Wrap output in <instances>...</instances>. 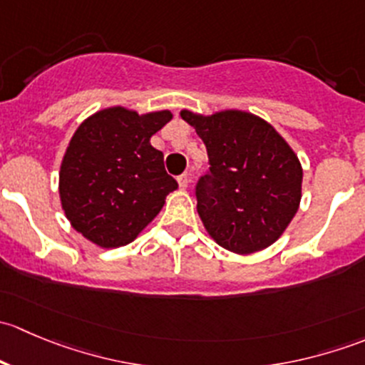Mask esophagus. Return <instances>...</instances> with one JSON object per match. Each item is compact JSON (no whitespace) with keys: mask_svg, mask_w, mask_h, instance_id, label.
<instances>
[{"mask_svg":"<svg viewBox=\"0 0 365 365\" xmlns=\"http://www.w3.org/2000/svg\"><path fill=\"white\" fill-rule=\"evenodd\" d=\"M176 180H178L180 189H187V185H189V175H187V173H183V175H180Z\"/></svg>","mask_w":365,"mask_h":365,"instance_id":"esophagus-1","label":"esophagus"}]
</instances>
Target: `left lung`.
<instances>
[{
  "label": "left lung",
  "mask_w": 365,
  "mask_h": 365,
  "mask_svg": "<svg viewBox=\"0 0 365 365\" xmlns=\"http://www.w3.org/2000/svg\"><path fill=\"white\" fill-rule=\"evenodd\" d=\"M210 160L196 187L206 233L227 251L252 254L281 238L302 200V164L286 139L256 114L183 109Z\"/></svg>",
  "instance_id": "8db88e82"
}]
</instances>
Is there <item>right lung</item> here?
Masks as SVG:
<instances>
[{"label": "right lung", "instance_id": "obj_1", "mask_svg": "<svg viewBox=\"0 0 365 365\" xmlns=\"http://www.w3.org/2000/svg\"><path fill=\"white\" fill-rule=\"evenodd\" d=\"M171 118L168 109L139 114L113 106L73 132L58 189L70 226L91 244L116 249L134 242L178 189L150 143Z\"/></svg>", "mask_w": 365, "mask_h": 365}]
</instances>
